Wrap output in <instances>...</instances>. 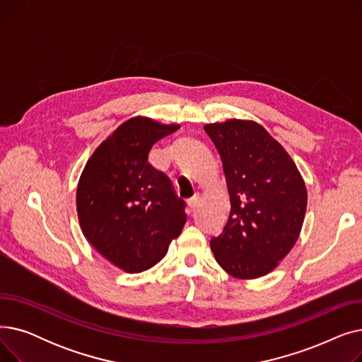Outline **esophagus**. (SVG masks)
<instances>
[{
  "instance_id": "obj_1",
  "label": "esophagus",
  "mask_w": 362,
  "mask_h": 362,
  "mask_svg": "<svg viewBox=\"0 0 362 362\" xmlns=\"http://www.w3.org/2000/svg\"><path fill=\"white\" fill-rule=\"evenodd\" d=\"M198 204H199V195H195L194 198H191V199L187 201V208H189V210H191V211H194L195 208L198 206Z\"/></svg>"
}]
</instances>
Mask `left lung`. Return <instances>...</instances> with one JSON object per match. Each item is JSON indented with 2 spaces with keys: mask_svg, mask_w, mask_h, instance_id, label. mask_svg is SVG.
<instances>
[{
  "mask_svg": "<svg viewBox=\"0 0 362 362\" xmlns=\"http://www.w3.org/2000/svg\"><path fill=\"white\" fill-rule=\"evenodd\" d=\"M230 197L229 220L210 245L236 279L273 272L295 246L307 213V186L292 157L261 124L229 119L205 124Z\"/></svg>",
  "mask_w": 362,
  "mask_h": 362,
  "instance_id": "8db88e82",
  "label": "left lung"
}]
</instances>
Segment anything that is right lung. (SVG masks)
<instances>
[{"instance_id": "right-lung-1", "label": "right lung", "mask_w": 362, "mask_h": 362, "mask_svg": "<svg viewBox=\"0 0 362 362\" xmlns=\"http://www.w3.org/2000/svg\"><path fill=\"white\" fill-rule=\"evenodd\" d=\"M138 116L120 124L89 157L76 191L81 229L107 261L126 273L161 261L179 238L185 204L148 164L157 141L179 129Z\"/></svg>"}]
</instances>
